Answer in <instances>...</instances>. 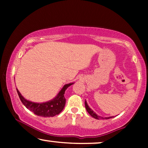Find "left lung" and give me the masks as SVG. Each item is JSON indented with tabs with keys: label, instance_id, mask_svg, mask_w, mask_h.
Returning a JSON list of instances; mask_svg holds the SVG:
<instances>
[{
	"label": "left lung",
	"instance_id": "left-lung-1",
	"mask_svg": "<svg viewBox=\"0 0 148 148\" xmlns=\"http://www.w3.org/2000/svg\"><path fill=\"white\" fill-rule=\"evenodd\" d=\"M85 106H86V108L87 111L88 112L89 114H90L91 116H92V117H94V118L96 119H108L112 118V117H113V116H110V117H106V118H102V117H101L100 116H98V115H97L96 113H95L94 111H93L92 109H91L90 107L88 106V104H87L86 101H85Z\"/></svg>",
	"mask_w": 148,
	"mask_h": 148
}]
</instances>
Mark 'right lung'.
<instances>
[{"label": "right lung", "mask_w": 148, "mask_h": 148, "mask_svg": "<svg viewBox=\"0 0 148 148\" xmlns=\"http://www.w3.org/2000/svg\"><path fill=\"white\" fill-rule=\"evenodd\" d=\"M72 84H73L65 85L59 92V94H58V96L54 100L49 101L48 102L42 103V104H38V103H34L26 100L21 96L17 89V92L21 102L27 109H29V110H31L32 112H33L34 114L38 115V116L51 117L58 114L63 110L66 102V99L64 96V92L68 88V87L71 86Z\"/></svg>", "instance_id": "add662e5"}]
</instances>
